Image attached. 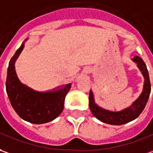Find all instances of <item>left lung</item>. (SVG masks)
<instances>
[{
    "instance_id": "8db88e82",
    "label": "left lung",
    "mask_w": 153,
    "mask_h": 153,
    "mask_svg": "<svg viewBox=\"0 0 153 153\" xmlns=\"http://www.w3.org/2000/svg\"><path fill=\"white\" fill-rule=\"evenodd\" d=\"M132 59V61L135 62L137 65L138 69L141 70L143 75L144 84L142 94L132 102L131 106L118 112H113V111L104 109L95 103L93 92L91 90L89 92V98H88L89 108L91 110L92 114H94V116L102 123L111 125L125 124L127 123L136 119L143 111L144 108L147 104L149 95L151 93V83L149 79V74H148L147 66L143 60V59L140 58L139 56H135Z\"/></svg>"
}]
</instances>
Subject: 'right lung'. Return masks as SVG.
<instances>
[{"label": "right lung", "instance_id": "1", "mask_svg": "<svg viewBox=\"0 0 153 153\" xmlns=\"http://www.w3.org/2000/svg\"><path fill=\"white\" fill-rule=\"evenodd\" d=\"M25 44L10 59L7 69L6 93L15 111L25 121L42 124L54 120L61 114L66 94L71 88L68 84L59 89L49 92H37L20 82L15 70V62L24 48Z\"/></svg>", "mask_w": 153, "mask_h": 153}]
</instances>
